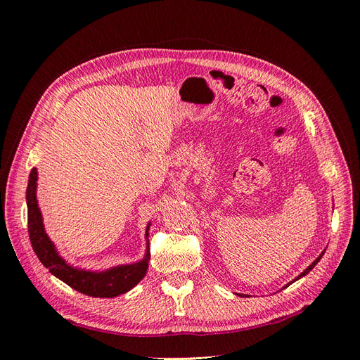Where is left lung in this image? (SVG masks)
<instances>
[{"instance_id":"left-lung-1","label":"left lung","mask_w":360,"mask_h":360,"mask_svg":"<svg viewBox=\"0 0 360 360\" xmlns=\"http://www.w3.org/2000/svg\"><path fill=\"white\" fill-rule=\"evenodd\" d=\"M323 255H324V250H323V252H321V254H320V255H319L317 258H315V259L312 261V263H311V264H309V266H308L307 269H304V270L302 271V274H300V275H299L297 278H294V279H292L291 282H288V284H287L285 287H288L290 284H292V282H294V281H297V279H300V278H303V276H307V275L309 274V271H311V270H312V269H314L315 266H317V263H319V261L321 259V257H323ZM285 287H284V288H285ZM238 296H246V294H238Z\"/></svg>"}]
</instances>
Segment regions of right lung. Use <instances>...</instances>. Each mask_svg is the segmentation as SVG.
<instances>
[{
    "instance_id": "add662e5",
    "label": "right lung",
    "mask_w": 360,
    "mask_h": 360,
    "mask_svg": "<svg viewBox=\"0 0 360 360\" xmlns=\"http://www.w3.org/2000/svg\"><path fill=\"white\" fill-rule=\"evenodd\" d=\"M37 168H32L27 188V207H28V234L32 249L40 259V263L49 269L53 276L61 279L73 290L91 297H115L132 290L143 279L148 269L150 249L147 243L144 258L132 264L115 266L102 271H91L70 266L66 259L61 258L56 245L52 243L43 225L41 212L37 204ZM147 225L146 238L148 242Z\"/></svg>"
}]
</instances>
